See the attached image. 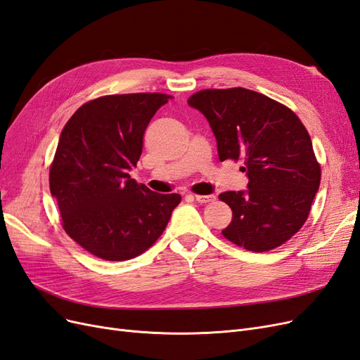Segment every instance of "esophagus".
<instances>
[{"label": "esophagus", "mask_w": 360, "mask_h": 360, "mask_svg": "<svg viewBox=\"0 0 360 360\" xmlns=\"http://www.w3.org/2000/svg\"><path fill=\"white\" fill-rule=\"evenodd\" d=\"M193 198L197 200L201 204H207V202H213L216 200L214 195H193Z\"/></svg>", "instance_id": "esophagus-1"}]
</instances>
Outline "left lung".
Instances as JSON below:
<instances>
[{"label":"left lung","mask_w":360,"mask_h":360,"mask_svg":"<svg viewBox=\"0 0 360 360\" xmlns=\"http://www.w3.org/2000/svg\"><path fill=\"white\" fill-rule=\"evenodd\" d=\"M188 103L209 122L219 160H243L249 179L246 191L219 195L233 210L224 237L254 252L290 240L308 219L321 179L311 136L299 117L242 86L201 90Z\"/></svg>","instance_id":"1"}]
</instances>
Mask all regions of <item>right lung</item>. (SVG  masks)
Here are the masks:
<instances>
[{
	"label": "right lung",
	"mask_w": 360,
	"mask_h": 360,
	"mask_svg": "<svg viewBox=\"0 0 360 360\" xmlns=\"http://www.w3.org/2000/svg\"><path fill=\"white\" fill-rule=\"evenodd\" d=\"M171 96L135 93L84 103L64 126L49 171L63 228L90 254L135 258L165 230L179 193H156L130 179L144 132Z\"/></svg>",
	"instance_id": "1"
}]
</instances>
